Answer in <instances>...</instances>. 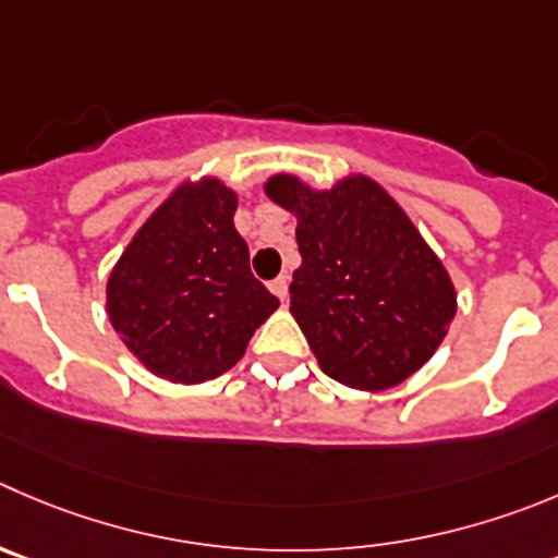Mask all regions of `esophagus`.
Instances as JSON below:
<instances>
[{
  "label": "esophagus",
  "mask_w": 558,
  "mask_h": 558,
  "mask_svg": "<svg viewBox=\"0 0 558 558\" xmlns=\"http://www.w3.org/2000/svg\"><path fill=\"white\" fill-rule=\"evenodd\" d=\"M288 284H290V279L282 274V276H276V279L268 284V288H270V293L276 295V299L284 301V299H288Z\"/></svg>",
  "instance_id": "34e87169"
}]
</instances>
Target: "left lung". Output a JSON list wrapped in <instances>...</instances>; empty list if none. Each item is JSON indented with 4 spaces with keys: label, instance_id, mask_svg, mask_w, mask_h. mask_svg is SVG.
<instances>
[{
    "label": "left lung",
    "instance_id": "obj_1",
    "mask_svg": "<svg viewBox=\"0 0 558 558\" xmlns=\"http://www.w3.org/2000/svg\"><path fill=\"white\" fill-rule=\"evenodd\" d=\"M265 194L299 219L290 312L328 378L384 391L429 362L458 312L447 268L367 174L315 191L274 174Z\"/></svg>",
    "mask_w": 558,
    "mask_h": 558
}]
</instances>
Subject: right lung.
<instances>
[{
  "instance_id": "add662e5",
  "label": "right lung",
  "mask_w": 558,
  "mask_h": 558,
  "mask_svg": "<svg viewBox=\"0 0 558 558\" xmlns=\"http://www.w3.org/2000/svg\"><path fill=\"white\" fill-rule=\"evenodd\" d=\"M219 178L180 183L140 227L106 282V312L125 348L172 384H203L241 362L279 306L248 268Z\"/></svg>"
}]
</instances>
